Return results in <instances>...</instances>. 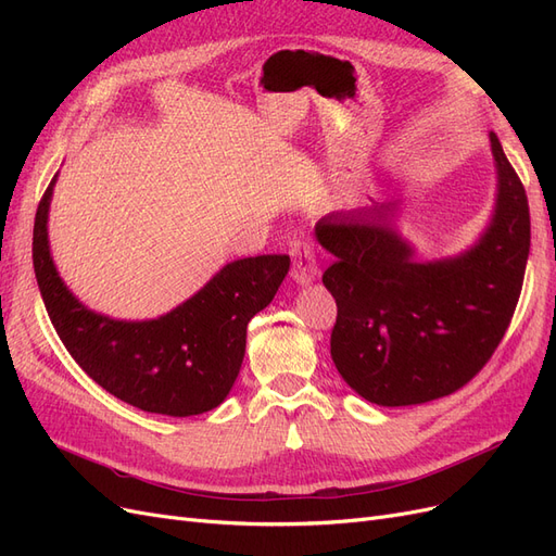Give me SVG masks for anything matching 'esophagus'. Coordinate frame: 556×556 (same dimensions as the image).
<instances>
[{"mask_svg": "<svg viewBox=\"0 0 556 556\" xmlns=\"http://www.w3.org/2000/svg\"><path fill=\"white\" fill-rule=\"evenodd\" d=\"M317 276V260L315 250L308 243L296 241L292 245V278L296 285H308Z\"/></svg>", "mask_w": 556, "mask_h": 556, "instance_id": "34e87169", "label": "esophagus"}]
</instances>
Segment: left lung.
Returning a JSON list of instances; mask_svg holds the SVG:
<instances>
[{"label": "left lung", "mask_w": 556, "mask_h": 556, "mask_svg": "<svg viewBox=\"0 0 556 556\" xmlns=\"http://www.w3.org/2000/svg\"><path fill=\"white\" fill-rule=\"evenodd\" d=\"M496 199L478 241L419 262L396 229L401 201L329 213L315 239L336 257L323 282L336 299L331 359L362 399L417 406L457 392L490 362L525 282L531 220L525 185L490 134Z\"/></svg>", "instance_id": "left-lung-1"}]
</instances>
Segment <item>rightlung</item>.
<instances>
[{
	"label": "right lung",
	"instance_id": "obj_1",
	"mask_svg": "<svg viewBox=\"0 0 556 556\" xmlns=\"http://www.w3.org/2000/svg\"><path fill=\"white\" fill-rule=\"evenodd\" d=\"M58 176L35 217L31 260L39 292L64 348L99 387L129 406L190 417L220 406L237 380L252 315L271 304L288 255L225 264L204 288L155 319H113L74 296L50 255L48 211Z\"/></svg>",
	"mask_w": 556,
	"mask_h": 556
}]
</instances>
